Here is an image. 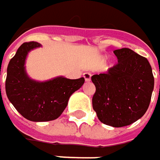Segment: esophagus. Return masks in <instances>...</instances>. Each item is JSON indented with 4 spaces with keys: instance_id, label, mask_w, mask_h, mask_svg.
I'll return each instance as SVG.
<instances>
[{
    "instance_id": "esophagus-1",
    "label": "esophagus",
    "mask_w": 160,
    "mask_h": 160,
    "mask_svg": "<svg viewBox=\"0 0 160 160\" xmlns=\"http://www.w3.org/2000/svg\"><path fill=\"white\" fill-rule=\"evenodd\" d=\"M83 78H84V80H85V82H90L91 81V77H92V75L88 73V72H84L83 74Z\"/></svg>"
}]
</instances>
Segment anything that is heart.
I'll list each match as a JSON object with an SVG mask.
<instances>
[{"mask_svg":"<svg viewBox=\"0 0 160 160\" xmlns=\"http://www.w3.org/2000/svg\"><path fill=\"white\" fill-rule=\"evenodd\" d=\"M106 58H106L105 56H102V57H101V58H100V62L103 63V62H104V61L106 60ZM110 65H114L113 61H111V62H110Z\"/></svg>","mask_w":160,"mask_h":160,"instance_id":"obj_1","label":"heart"}]
</instances>
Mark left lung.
<instances>
[{
    "label": "left lung",
    "instance_id": "left-lung-1",
    "mask_svg": "<svg viewBox=\"0 0 160 160\" xmlns=\"http://www.w3.org/2000/svg\"><path fill=\"white\" fill-rule=\"evenodd\" d=\"M118 63L105 74L93 75L96 87L92 108L103 124L129 126L147 111L154 89V77L148 59L131 49L114 51Z\"/></svg>",
    "mask_w": 160,
    "mask_h": 160
}]
</instances>
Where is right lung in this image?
Wrapping results in <instances>:
<instances>
[{
    "instance_id": "add662e5",
    "label": "right lung",
    "mask_w": 160,
    "mask_h": 160,
    "mask_svg": "<svg viewBox=\"0 0 160 160\" xmlns=\"http://www.w3.org/2000/svg\"><path fill=\"white\" fill-rule=\"evenodd\" d=\"M42 47L36 42H25L10 59L5 83L9 101L22 116L34 122L58 118L68 106L70 96L82 87L84 78L57 77L47 81L32 79L26 70V59L32 50Z\"/></svg>"
}]
</instances>
